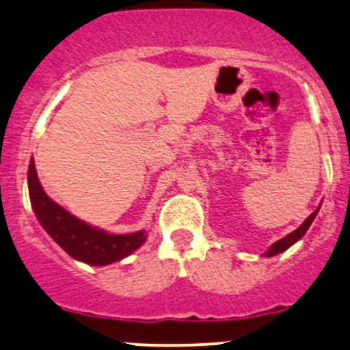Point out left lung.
Wrapping results in <instances>:
<instances>
[{
  "mask_svg": "<svg viewBox=\"0 0 350 350\" xmlns=\"http://www.w3.org/2000/svg\"><path fill=\"white\" fill-rule=\"evenodd\" d=\"M317 212H319V208H317L315 212H312V214L308 215V217H307V221H305L304 224L300 226V228H298V229H295L293 232H290V234H288V236H284L283 239L276 241V243L273 244L271 247H269V250H268V253H266V256H275V254H280V253H283V251H286L288 247H290V246H293V244L297 243L298 239H301V237L305 236V232H307V230H308L310 224H312V222H313V219H315Z\"/></svg>",
  "mask_w": 350,
  "mask_h": 350,
  "instance_id": "obj_1",
  "label": "left lung"
}]
</instances>
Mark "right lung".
I'll return each mask as SVG.
<instances>
[{"label": "right lung", "mask_w": 350, "mask_h": 350, "mask_svg": "<svg viewBox=\"0 0 350 350\" xmlns=\"http://www.w3.org/2000/svg\"><path fill=\"white\" fill-rule=\"evenodd\" d=\"M28 190L31 207L42 228L68 256L79 261L92 266L109 265L131 254L146 241L145 230L133 234H107L68 214L66 208L43 192L33 160L28 167Z\"/></svg>", "instance_id": "add662e5"}]
</instances>
